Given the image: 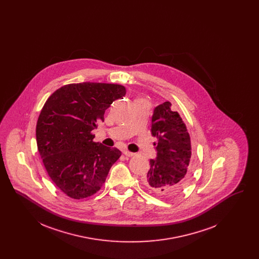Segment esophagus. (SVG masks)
Instances as JSON below:
<instances>
[{
  "label": "esophagus",
  "mask_w": 259,
  "mask_h": 259,
  "mask_svg": "<svg viewBox=\"0 0 259 259\" xmlns=\"http://www.w3.org/2000/svg\"><path fill=\"white\" fill-rule=\"evenodd\" d=\"M123 154L124 155H126V156H128V157H132V156H134V155H135V153H134V152H131V151L127 150V149L123 150Z\"/></svg>",
  "instance_id": "obj_1"
}]
</instances>
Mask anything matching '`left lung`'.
Masks as SVG:
<instances>
[{"label": "left lung", "mask_w": 259, "mask_h": 259, "mask_svg": "<svg viewBox=\"0 0 259 259\" xmlns=\"http://www.w3.org/2000/svg\"><path fill=\"white\" fill-rule=\"evenodd\" d=\"M172 104L164 102L157 106L151 118V134L156 138L157 155L150 159V169L143 179L149 191L172 197L183 191L190 177L191 142L185 122Z\"/></svg>", "instance_id": "obj_1"}]
</instances>
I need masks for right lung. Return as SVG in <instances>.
Masks as SVG:
<instances>
[{
  "mask_svg": "<svg viewBox=\"0 0 259 259\" xmlns=\"http://www.w3.org/2000/svg\"><path fill=\"white\" fill-rule=\"evenodd\" d=\"M126 94L123 85L71 83L47 100L37 118V150L51 181L67 196H92L104 185L121 151L95 143L91 133L105 111Z\"/></svg>",
  "mask_w": 259,
  "mask_h": 259,
  "instance_id": "1",
  "label": "right lung"
}]
</instances>
